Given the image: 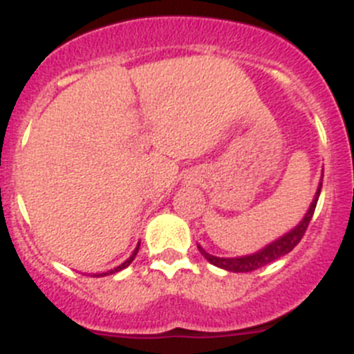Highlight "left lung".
I'll use <instances>...</instances> for the list:
<instances>
[{
    "mask_svg": "<svg viewBox=\"0 0 354 354\" xmlns=\"http://www.w3.org/2000/svg\"><path fill=\"white\" fill-rule=\"evenodd\" d=\"M321 187H323V183L319 184L314 202H312L310 209H308V212L305 214L301 223H299L298 227H294L289 234H286V236H282L280 239L273 241V243L266 246V248H262L261 252L253 253V255H245V257H236V259L214 257V255L205 253L204 250L198 246L200 252H202V255H204L211 264L218 266V268H221V270L234 271V273H248V271H255L259 270V268H264V266L271 264V262L277 261V259L283 257V255H287L289 252H292V250L298 246L299 241L303 239L306 228H308V223H310L312 220V216H314L315 205H317V200H319V193H321Z\"/></svg>",
    "mask_w": 354,
    "mask_h": 354,
    "instance_id": "obj_1",
    "label": "left lung"
}]
</instances>
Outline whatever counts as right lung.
<instances>
[{
    "label": "right lung",
    "instance_id": "obj_1",
    "mask_svg": "<svg viewBox=\"0 0 354 354\" xmlns=\"http://www.w3.org/2000/svg\"><path fill=\"white\" fill-rule=\"evenodd\" d=\"M138 248H140V245L136 246V250H134V253L133 255H131L129 259H127L126 262H124V264H120L118 266V268H115V270H111V271H108V273H101V274H93V277H106V274H111V273H117V271H120V270H124V268H127V266L131 264V262H133V259L136 257V253H138Z\"/></svg>",
    "mask_w": 354,
    "mask_h": 354
}]
</instances>
